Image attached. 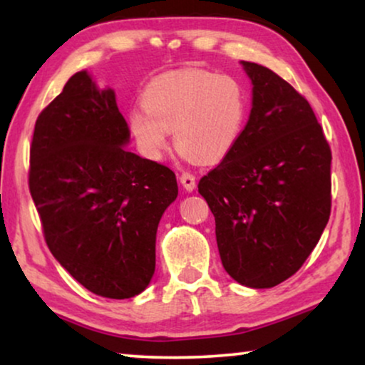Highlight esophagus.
<instances>
[{
  "label": "esophagus",
  "mask_w": 365,
  "mask_h": 365,
  "mask_svg": "<svg viewBox=\"0 0 365 365\" xmlns=\"http://www.w3.org/2000/svg\"><path fill=\"white\" fill-rule=\"evenodd\" d=\"M179 182H181L182 187L186 189V191H189V192L196 189V178H194L192 174H189V173L181 174V178H179Z\"/></svg>",
  "instance_id": "esophagus-1"
}]
</instances>
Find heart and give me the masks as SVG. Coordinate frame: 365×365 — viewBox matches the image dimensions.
I'll return each instance as SVG.
<instances>
[{
  "label": "heart",
  "mask_w": 365,
  "mask_h": 365,
  "mask_svg": "<svg viewBox=\"0 0 365 365\" xmlns=\"http://www.w3.org/2000/svg\"><path fill=\"white\" fill-rule=\"evenodd\" d=\"M246 116L247 94L237 78L187 68L154 78L144 88L143 106L129 113L128 124L148 159L164 156L173 129L184 161L217 163L236 148Z\"/></svg>",
  "instance_id": "b5f03b06"
}]
</instances>
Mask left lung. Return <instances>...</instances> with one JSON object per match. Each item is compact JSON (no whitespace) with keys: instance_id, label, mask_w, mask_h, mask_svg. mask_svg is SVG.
I'll use <instances>...</instances> for the list:
<instances>
[{"instance_id":"obj_1","label":"left lung","mask_w":365,"mask_h":365,"mask_svg":"<svg viewBox=\"0 0 365 365\" xmlns=\"http://www.w3.org/2000/svg\"><path fill=\"white\" fill-rule=\"evenodd\" d=\"M252 108L236 148L199 181L222 266L246 287L296 274L331 216V148L311 104L261 64L241 61Z\"/></svg>"}]
</instances>
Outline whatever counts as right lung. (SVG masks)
<instances>
[{
    "label": "right lung",
    "instance_id": "right-lung-1",
    "mask_svg": "<svg viewBox=\"0 0 365 365\" xmlns=\"http://www.w3.org/2000/svg\"><path fill=\"white\" fill-rule=\"evenodd\" d=\"M129 126L111 88L73 74L34 124L29 191L56 261L101 297L149 286L156 232L178 197L171 169L128 151Z\"/></svg>",
    "mask_w": 365,
    "mask_h": 365
}]
</instances>
